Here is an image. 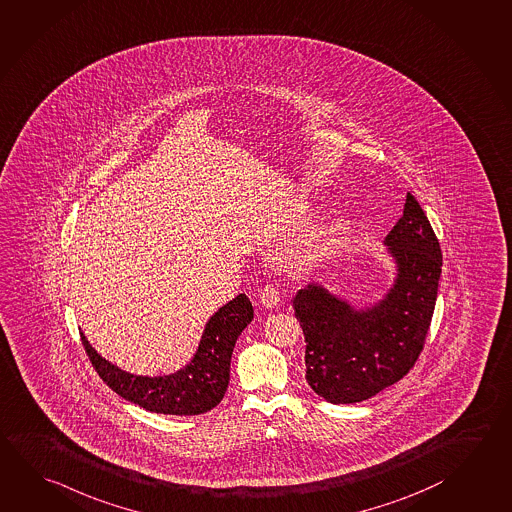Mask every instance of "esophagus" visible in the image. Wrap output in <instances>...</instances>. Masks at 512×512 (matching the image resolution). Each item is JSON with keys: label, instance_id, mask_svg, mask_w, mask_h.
Returning <instances> with one entry per match:
<instances>
[{"label": "esophagus", "instance_id": "esophagus-1", "mask_svg": "<svg viewBox=\"0 0 512 512\" xmlns=\"http://www.w3.org/2000/svg\"><path fill=\"white\" fill-rule=\"evenodd\" d=\"M260 303L261 307L265 308H276L279 303V292L274 289L272 285H267V287H263L260 292Z\"/></svg>", "mask_w": 512, "mask_h": 512}]
</instances>
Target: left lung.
Returning a JSON list of instances; mask_svg holds the SVG:
<instances>
[{
  "mask_svg": "<svg viewBox=\"0 0 512 512\" xmlns=\"http://www.w3.org/2000/svg\"><path fill=\"white\" fill-rule=\"evenodd\" d=\"M395 263L390 290L355 308L319 283L292 301L305 334L307 382L332 404L372 399L417 363L437 303L442 251L415 196L384 240Z\"/></svg>",
  "mask_w": 512,
  "mask_h": 512,
  "instance_id": "obj_1",
  "label": "left lung"
}]
</instances>
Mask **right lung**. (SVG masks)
I'll use <instances>...</instances> for the list:
<instances>
[{"label":"right lung","mask_w":512,"mask_h":512,"mask_svg":"<svg viewBox=\"0 0 512 512\" xmlns=\"http://www.w3.org/2000/svg\"><path fill=\"white\" fill-rule=\"evenodd\" d=\"M254 317L251 301L240 294L218 308L205 323L204 334L189 363L171 375L144 377L121 370L95 352L83 334L95 372L122 399L164 415H200L220 404L231 373V355L243 328Z\"/></svg>","instance_id":"1"}]
</instances>
